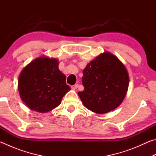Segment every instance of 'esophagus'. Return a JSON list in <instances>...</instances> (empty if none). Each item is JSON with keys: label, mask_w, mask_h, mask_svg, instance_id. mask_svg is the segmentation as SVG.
Here are the masks:
<instances>
[{"label": "esophagus", "mask_w": 156, "mask_h": 156, "mask_svg": "<svg viewBox=\"0 0 156 156\" xmlns=\"http://www.w3.org/2000/svg\"><path fill=\"white\" fill-rule=\"evenodd\" d=\"M78 87V84H74V85H73L72 87V88L73 89H76Z\"/></svg>", "instance_id": "esophagus-1"}]
</instances>
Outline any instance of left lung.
<instances>
[{"instance_id":"left-lung-1","label":"left lung","mask_w":156,"mask_h":156,"mask_svg":"<svg viewBox=\"0 0 156 156\" xmlns=\"http://www.w3.org/2000/svg\"><path fill=\"white\" fill-rule=\"evenodd\" d=\"M82 83L84 90L78 94L87 109L102 114L116 109L128 90L129 77L123 63L105 51L84 69Z\"/></svg>"}]
</instances>
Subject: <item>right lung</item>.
Returning a JSON list of instances; mask_svg holds the SVG:
<instances>
[{"instance_id":"obj_1","label":"right lung","mask_w":156,"mask_h":156,"mask_svg":"<svg viewBox=\"0 0 156 156\" xmlns=\"http://www.w3.org/2000/svg\"><path fill=\"white\" fill-rule=\"evenodd\" d=\"M58 65L56 58L40 56L20 72L18 91L21 100L30 109L49 112L60 105L63 96L71 89Z\"/></svg>"}]
</instances>
